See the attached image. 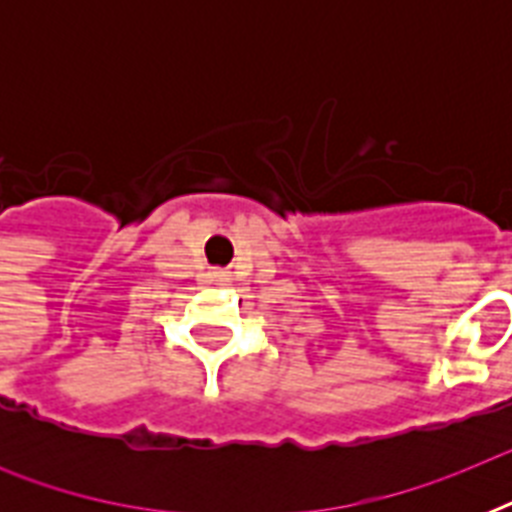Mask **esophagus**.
Listing matches in <instances>:
<instances>
[{
  "label": "esophagus",
  "instance_id": "obj_1",
  "mask_svg": "<svg viewBox=\"0 0 512 512\" xmlns=\"http://www.w3.org/2000/svg\"><path fill=\"white\" fill-rule=\"evenodd\" d=\"M215 279L217 281H225V273L223 271H215Z\"/></svg>",
  "mask_w": 512,
  "mask_h": 512
}]
</instances>
